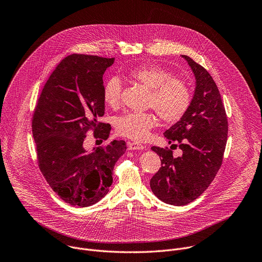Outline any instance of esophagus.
Instances as JSON below:
<instances>
[{"label":"esophagus","mask_w":262,"mask_h":262,"mask_svg":"<svg viewBox=\"0 0 262 262\" xmlns=\"http://www.w3.org/2000/svg\"><path fill=\"white\" fill-rule=\"evenodd\" d=\"M144 148H145L144 145L139 144L137 142H129L128 143V149H129V150H143Z\"/></svg>","instance_id":"34e87169"}]
</instances>
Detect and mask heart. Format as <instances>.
Returning a JSON list of instances; mask_svg holds the SVG:
<instances>
[{
	"instance_id": "1",
	"label": "heart",
	"mask_w": 262,
	"mask_h": 262,
	"mask_svg": "<svg viewBox=\"0 0 262 262\" xmlns=\"http://www.w3.org/2000/svg\"><path fill=\"white\" fill-rule=\"evenodd\" d=\"M127 77L149 90L146 106L154 108L166 123H174L182 118L191 104L189 85L180 78L157 64H144L132 68ZM122 83L119 78H110L102 90L103 101L111 107H116L121 101ZM158 117L151 111L127 112L116 121L117 132L135 141L148 138L157 125Z\"/></svg>"
}]
</instances>
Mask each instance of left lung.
Instances as JSON below:
<instances>
[{
    "label": "left lung",
    "instance_id": "1",
    "mask_svg": "<svg viewBox=\"0 0 262 262\" xmlns=\"http://www.w3.org/2000/svg\"><path fill=\"white\" fill-rule=\"evenodd\" d=\"M194 72L196 88L182 118L164 135L178 142L182 155L151 147L162 159V167L150 180L154 194L163 202L182 206L197 199L215 177L225 151L228 121L219 89L208 71L190 57L181 55Z\"/></svg>",
    "mask_w": 262,
    "mask_h": 262
}]
</instances>
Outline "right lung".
<instances>
[{
  "label": "right lung",
  "instance_id": "right-lung-1",
  "mask_svg": "<svg viewBox=\"0 0 262 262\" xmlns=\"http://www.w3.org/2000/svg\"><path fill=\"white\" fill-rule=\"evenodd\" d=\"M115 58L72 54L51 74L32 120L37 159L53 191L73 206L87 207L102 199L113 182L112 171L126 150L114 140L92 151L84 148L88 130L106 140L110 124L104 114L102 76Z\"/></svg>",
  "mask_w": 262,
  "mask_h": 262
}]
</instances>
